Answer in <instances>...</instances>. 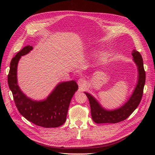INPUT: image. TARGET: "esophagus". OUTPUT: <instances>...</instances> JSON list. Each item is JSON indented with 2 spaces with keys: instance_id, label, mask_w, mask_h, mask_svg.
<instances>
[{
  "instance_id": "1",
  "label": "esophagus",
  "mask_w": 155,
  "mask_h": 155,
  "mask_svg": "<svg viewBox=\"0 0 155 155\" xmlns=\"http://www.w3.org/2000/svg\"><path fill=\"white\" fill-rule=\"evenodd\" d=\"M86 84V80L83 78H80L78 80V85L80 87H84Z\"/></svg>"
}]
</instances>
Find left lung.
Here are the masks:
<instances>
[{
	"label": "left lung",
	"mask_w": 155,
	"mask_h": 155,
	"mask_svg": "<svg viewBox=\"0 0 155 155\" xmlns=\"http://www.w3.org/2000/svg\"><path fill=\"white\" fill-rule=\"evenodd\" d=\"M132 55L139 71L137 84L129 101L121 107L114 110H105L101 106L91 94L85 92L90 103L92 118L95 123L97 124H115L119 123L127 119L139 105L143 94L146 73L143 66V58L140 52L134 50L132 52Z\"/></svg>",
	"instance_id": "1"
}]
</instances>
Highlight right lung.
<instances>
[{
    "instance_id": "right-lung-1",
    "label": "right lung",
    "mask_w": 155,
    "mask_h": 155,
    "mask_svg": "<svg viewBox=\"0 0 155 155\" xmlns=\"http://www.w3.org/2000/svg\"><path fill=\"white\" fill-rule=\"evenodd\" d=\"M32 49V46L23 48L11 61L7 81L15 104L21 114L33 124L46 128L59 127L66 120L70 103L78 90V85L74 80L60 83L44 101H35L27 97L18 85L17 67L21 56Z\"/></svg>"
}]
</instances>
